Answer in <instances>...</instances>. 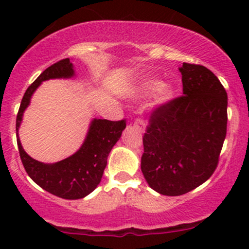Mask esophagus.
<instances>
[{
  "instance_id": "34e87169",
  "label": "esophagus",
  "mask_w": 249,
  "mask_h": 249,
  "mask_svg": "<svg viewBox=\"0 0 249 249\" xmlns=\"http://www.w3.org/2000/svg\"><path fill=\"white\" fill-rule=\"evenodd\" d=\"M134 126L136 127L137 130H140V131H144V130H145L144 120L141 119V118H137V119L134 122Z\"/></svg>"
}]
</instances>
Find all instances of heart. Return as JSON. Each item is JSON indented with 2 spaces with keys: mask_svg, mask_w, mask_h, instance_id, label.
I'll return each mask as SVG.
<instances>
[{
  "mask_svg": "<svg viewBox=\"0 0 249 249\" xmlns=\"http://www.w3.org/2000/svg\"><path fill=\"white\" fill-rule=\"evenodd\" d=\"M142 89L144 92H152L157 90V100L159 102H166L172 95L171 85L167 84V83L159 84V82H157V80H148L143 84Z\"/></svg>",
  "mask_w": 249,
  "mask_h": 249,
  "instance_id": "b5f03b06",
  "label": "heart"
}]
</instances>
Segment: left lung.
Instances as JSON below:
<instances>
[{"instance_id":"left-lung-1","label":"left lung","mask_w":249,"mask_h":249,"mask_svg":"<svg viewBox=\"0 0 249 249\" xmlns=\"http://www.w3.org/2000/svg\"><path fill=\"white\" fill-rule=\"evenodd\" d=\"M183 95L150 113L141 170L152 189L178 196L215 171L227 136L228 95L205 66L183 62Z\"/></svg>"}]
</instances>
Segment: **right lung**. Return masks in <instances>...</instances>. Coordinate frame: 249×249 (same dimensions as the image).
Segmentation results:
<instances>
[{"label":"right lung","mask_w":249,"mask_h":249,"mask_svg":"<svg viewBox=\"0 0 249 249\" xmlns=\"http://www.w3.org/2000/svg\"><path fill=\"white\" fill-rule=\"evenodd\" d=\"M73 74V65L70 62V59L60 60L44 70L25 91L17 115L16 125L18 148L25 171L44 190L67 200L82 199L99 185L106 169L109 152L126 126L125 119L118 122L94 119L84 143L73 155L55 164H43L32 159L22 149L18 136L22 113L29 106L32 94L42 82L53 78H70Z\"/></svg>","instance_id":"right-lung-1"}]
</instances>
